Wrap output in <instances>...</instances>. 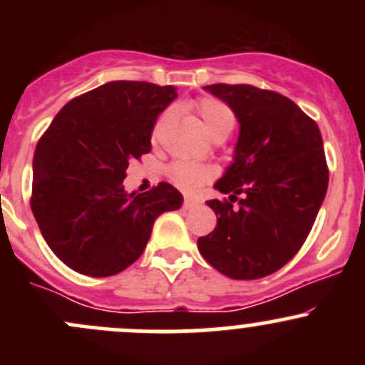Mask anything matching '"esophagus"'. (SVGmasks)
I'll use <instances>...</instances> for the list:
<instances>
[{
    "label": "esophagus",
    "instance_id": "obj_1",
    "mask_svg": "<svg viewBox=\"0 0 365 365\" xmlns=\"http://www.w3.org/2000/svg\"><path fill=\"white\" fill-rule=\"evenodd\" d=\"M200 205V201L196 200V197H190V196H187L185 200H183V208L185 210H189V208H194V206H197Z\"/></svg>",
    "mask_w": 365,
    "mask_h": 365
}]
</instances>
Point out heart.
<instances>
[{
    "mask_svg": "<svg viewBox=\"0 0 365 365\" xmlns=\"http://www.w3.org/2000/svg\"><path fill=\"white\" fill-rule=\"evenodd\" d=\"M197 113H200L203 125L213 139L227 138L235 128V114L224 102L217 98H201L196 104ZM215 171L210 165L192 164V162H175L169 168V176L185 192H194L200 189L205 182L213 178Z\"/></svg>",
    "mask_w": 365,
    "mask_h": 365,
    "instance_id": "obj_1",
    "label": "heart"
}]
</instances>
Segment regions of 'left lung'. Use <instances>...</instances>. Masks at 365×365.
Listing matches in <instances>:
<instances>
[{
	"mask_svg": "<svg viewBox=\"0 0 365 365\" xmlns=\"http://www.w3.org/2000/svg\"><path fill=\"white\" fill-rule=\"evenodd\" d=\"M203 90L230 106L240 132L233 162L213 185L230 200L206 201L217 226L197 238V249L227 277L261 279L300 251L325 200L329 168L322 132L275 91L251 84Z\"/></svg>",
	"mask_w": 365,
	"mask_h": 365,
	"instance_id": "obj_1",
	"label": "left lung"
}]
</instances>
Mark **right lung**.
<instances>
[{"mask_svg": "<svg viewBox=\"0 0 365 365\" xmlns=\"http://www.w3.org/2000/svg\"><path fill=\"white\" fill-rule=\"evenodd\" d=\"M175 86L111 81L70 101L33 155L31 210L43 240L68 268L109 277L130 267L164 212L183 196L169 183L125 192L128 162L152 150L157 116Z\"/></svg>", "mask_w": 365, "mask_h": 365, "instance_id": "right-lung-1", "label": "right lung"}]
</instances>
